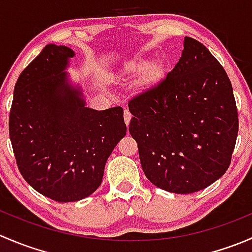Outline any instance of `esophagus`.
I'll return each instance as SVG.
<instances>
[{"instance_id": "obj_1", "label": "esophagus", "mask_w": 252, "mask_h": 252, "mask_svg": "<svg viewBox=\"0 0 252 252\" xmlns=\"http://www.w3.org/2000/svg\"><path fill=\"white\" fill-rule=\"evenodd\" d=\"M130 119H131V113L128 110H124V122H126V126H129L130 123Z\"/></svg>"}]
</instances>
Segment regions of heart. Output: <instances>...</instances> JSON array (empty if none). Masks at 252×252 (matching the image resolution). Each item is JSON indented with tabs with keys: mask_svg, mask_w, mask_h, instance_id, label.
Here are the masks:
<instances>
[{
	"mask_svg": "<svg viewBox=\"0 0 252 252\" xmlns=\"http://www.w3.org/2000/svg\"><path fill=\"white\" fill-rule=\"evenodd\" d=\"M139 69H140V65H139L138 63H131V64H129L128 67V70H139ZM157 78H158V72H157L156 67L150 68V69L146 72V74H145V81H146V83H152V81L157 80Z\"/></svg>",
	"mask_w": 252,
	"mask_h": 252,
	"instance_id": "b5f03b06",
	"label": "heart"
}]
</instances>
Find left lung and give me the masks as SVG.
<instances>
[{"instance_id":"8db88e82","label":"left lung","mask_w":252,"mask_h":252,"mask_svg":"<svg viewBox=\"0 0 252 252\" xmlns=\"http://www.w3.org/2000/svg\"><path fill=\"white\" fill-rule=\"evenodd\" d=\"M128 106L142 171L157 188L190 194L225 173L238 111L227 73L201 42L184 37L173 69Z\"/></svg>"}]
</instances>
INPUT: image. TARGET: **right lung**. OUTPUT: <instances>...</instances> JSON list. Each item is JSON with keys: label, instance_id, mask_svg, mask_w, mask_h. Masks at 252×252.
Returning <instances> with one entry per match:
<instances>
[{"label": "right lung", "instance_id": "obj_1", "mask_svg": "<svg viewBox=\"0 0 252 252\" xmlns=\"http://www.w3.org/2000/svg\"><path fill=\"white\" fill-rule=\"evenodd\" d=\"M75 53L48 44L20 73L9 112V138L23 178L58 202L90 196L107 158L126 134L123 108L86 107L65 72Z\"/></svg>", "mask_w": 252, "mask_h": 252}]
</instances>
